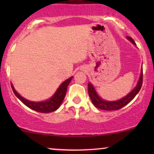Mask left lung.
<instances>
[{
	"label": "left lung",
	"instance_id": "8db88e82",
	"mask_svg": "<svg viewBox=\"0 0 154 154\" xmlns=\"http://www.w3.org/2000/svg\"><path fill=\"white\" fill-rule=\"evenodd\" d=\"M127 39L130 40L132 43L134 45H136L135 41L133 39L130 37H127ZM143 84V69H141L140 75V78L138 82H137V85L131 92L128 93V95H125V97L122 98L121 99L114 100V101H109V100H106L102 99L98 95L96 91L93 87V85L91 82L88 84V94H89L90 98L93 102V105L95 107L98 108L99 109H102V110L106 111H114V110H118V109H122V108L126 106L127 104L130 103L131 100L133 99L136 96V95L138 93V92L140 90L141 87H142Z\"/></svg>",
	"mask_w": 154,
	"mask_h": 154
}]
</instances>
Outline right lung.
Instances as JSON below:
<instances>
[{
    "instance_id": "obj_1",
    "label": "right lung",
    "mask_w": 154,
    "mask_h": 154,
    "mask_svg": "<svg viewBox=\"0 0 154 154\" xmlns=\"http://www.w3.org/2000/svg\"><path fill=\"white\" fill-rule=\"evenodd\" d=\"M72 78H73V77H71L70 78L67 79L66 80H65L64 82L61 83V85L59 86L57 91H56V93H54L51 98L46 100H44V101L40 102L30 101V100L25 99L24 98H23L22 95H20L17 93L15 88H14L13 85H11V88L14 91V93L24 105L29 107V109H32V110L38 111V112L50 113L57 110L60 106H61V103H62L63 99H64L65 95H66L67 87H68L69 84L71 82Z\"/></svg>"
}]
</instances>
